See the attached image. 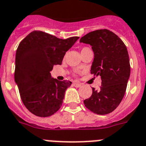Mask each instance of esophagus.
I'll return each mask as SVG.
<instances>
[{"instance_id": "obj_1", "label": "esophagus", "mask_w": 146, "mask_h": 146, "mask_svg": "<svg viewBox=\"0 0 146 146\" xmlns=\"http://www.w3.org/2000/svg\"><path fill=\"white\" fill-rule=\"evenodd\" d=\"M73 86L76 87H80L81 86H82V84L79 83H78V82H73Z\"/></svg>"}]
</instances>
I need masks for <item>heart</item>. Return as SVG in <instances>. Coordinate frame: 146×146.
<instances>
[{"instance_id":"heart-1","label":"heart","mask_w":146,"mask_h":146,"mask_svg":"<svg viewBox=\"0 0 146 146\" xmlns=\"http://www.w3.org/2000/svg\"><path fill=\"white\" fill-rule=\"evenodd\" d=\"M89 48L88 47H84V48H82V51H84V50H89Z\"/></svg>"}]
</instances>
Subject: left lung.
Here are the masks:
<instances>
[{
  "label": "left lung",
  "instance_id": "1",
  "mask_svg": "<svg viewBox=\"0 0 146 146\" xmlns=\"http://www.w3.org/2000/svg\"><path fill=\"white\" fill-rule=\"evenodd\" d=\"M80 42L92 46L95 56L91 73L101 78L99 90L92 88V96L84 100V104L98 115L110 113L122 101L130 76L126 46L118 36L108 29L91 31L82 36Z\"/></svg>",
  "mask_w": 146,
  "mask_h": 146
}]
</instances>
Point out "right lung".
<instances>
[{"label":"right lung","mask_w":146,"mask_h":146,"mask_svg":"<svg viewBox=\"0 0 146 146\" xmlns=\"http://www.w3.org/2000/svg\"><path fill=\"white\" fill-rule=\"evenodd\" d=\"M78 36L66 40L34 31L19 44L15 56V81L23 103L38 117H49L60 109L70 81L51 78L54 65L62 64L65 53Z\"/></svg>","instance_id":"obj_1"}]
</instances>
